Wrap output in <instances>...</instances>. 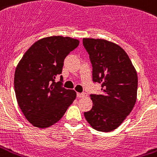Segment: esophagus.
Segmentation results:
<instances>
[{"label": "esophagus", "instance_id": "obj_1", "mask_svg": "<svg viewBox=\"0 0 157 157\" xmlns=\"http://www.w3.org/2000/svg\"><path fill=\"white\" fill-rule=\"evenodd\" d=\"M86 93H84V92H82V93H77V94H76V95H77V97H79V98H82V97H84V96H86Z\"/></svg>", "mask_w": 157, "mask_h": 157}]
</instances>
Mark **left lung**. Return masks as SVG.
Wrapping results in <instances>:
<instances>
[{
    "label": "left lung",
    "instance_id": "left-lung-1",
    "mask_svg": "<svg viewBox=\"0 0 157 157\" xmlns=\"http://www.w3.org/2000/svg\"><path fill=\"white\" fill-rule=\"evenodd\" d=\"M92 65V79L101 84L100 94H90L93 107L84 115L93 128L110 132L117 128L133 109L137 75L121 47L105 39H83Z\"/></svg>",
    "mask_w": 157,
    "mask_h": 157
}]
</instances>
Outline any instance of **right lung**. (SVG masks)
<instances>
[{
    "mask_svg": "<svg viewBox=\"0 0 157 157\" xmlns=\"http://www.w3.org/2000/svg\"><path fill=\"white\" fill-rule=\"evenodd\" d=\"M79 45L77 39L63 36L44 38L23 56L15 72L14 86L18 105L33 126L48 128L63 118L76 99L73 90L63 86L64 60Z\"/></svg>",
    "mask_w": 157,
    "mask_h": 157,
    "instance_id": "add662e5",
    "label": "right lung"
}]
</instances>
